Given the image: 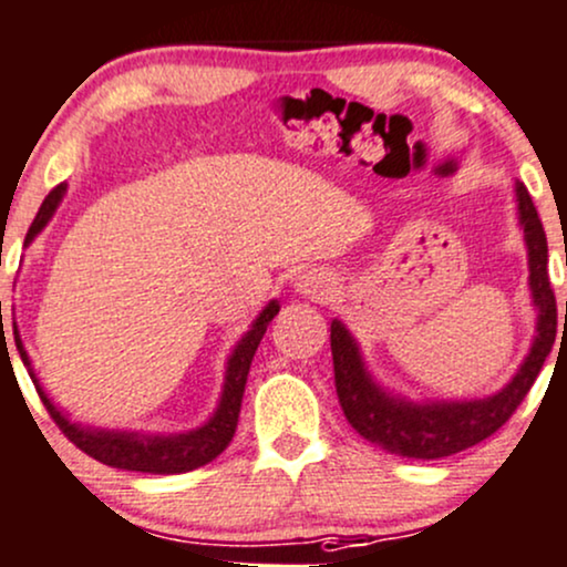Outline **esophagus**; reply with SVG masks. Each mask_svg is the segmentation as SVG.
I'll use <instances>...</instances> for the list:
<instances>
[{
	"instance_id": "obj_1",
	"label": "esophagus",
	"mask_w": 567,
	"mask_h": 567,
	"mask_svg": "<svg viewBox=\"0 0 567 567\" xmlns=\"http://www.w3.org/2000/svg\"><path fill=\"white\" fill-rule=\"evenodd\" d=\"M297 291L306 297H313V300H327V297L332 295V281L330 276H324V272H302V276H297Z\"/></svg>"
}]
</instances>
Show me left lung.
I'll return each instance as SVG.
<instances>
[{
    "label": "left lung",
    "mask_w": 567,
    "mask_h": 567,
    "mask_svg": "<svg viewBox=\"0 0 567 567\" xmlns=\"http://www.w3.org/2000/svg\"><path fill=\"white\" fill-rule=\"evenodd\" d=\"M516 210L519 227L525 233L527 265H529V295L538 310L535 338L525 362L501 392L478 400H408L403 394L386 392L370 375L354 334L346 330L340 319H332L330 346L334 364V389L346 419L364 441L413 460H441L462 449H471L489 437L511 419L529 392L554 338H557V300L549 284V246H546L544 224L535 210L533 197L525 184L516 181ZM567 327V302H565Z\"/></svg>",
    "instance_id": "1"
}]
</instances>
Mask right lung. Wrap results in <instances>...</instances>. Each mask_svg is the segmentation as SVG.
Listing matches in <instances>:
<instances>
[{"mask_svg":"<svg viewBox=\"0 0 567 567\" xmlns=\"http://www.w3.org/2000/svg\"><path fill=\"white\" fill-rule=\"evenodd\" d=\"M66 184H59L51 194L45 197V203L40 205L38 216H34L32 227L27 233V246L38 237L42 229L48 227V221L56 213L59 203L64 199ZM281 310L278 300H270L265 310L254 319L251 330L237 340L233 354L227 359V373H224V389L221 398H218V408L213 411V416L203 427L188 430V432H173V435H151V432H132V430H102V427H89V424L70 422V416L62 408L53 405V400L48 398L45 389L38 379L32 368V359H29L27 349H23V340L18 334V327L13 324L16 334V349L21 354L23 364H27L29 375H32L34 386H38L42 403H45L48 413L53 416V422L59 424V430L75 443L81 452L94 456L96 462L111 467H121V471H137V473H154V476H173V473H188L194 467H203L208 462L216 460L224 449L233 441L237 416H240V403L243 392H246L248 370H251V359L257 354L259 340L265 338L267 324L276 319V313ZM2 340H4V327H2Z\"/></svg>","mask_w":567,"mask_h":567,"instance_id":"right-lung-1","label":"right lung"}]
</instances>
